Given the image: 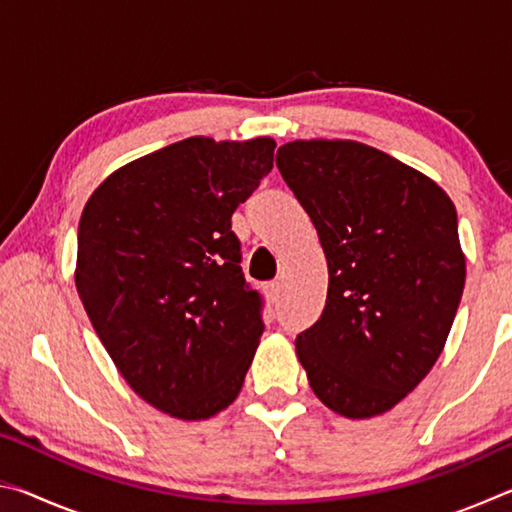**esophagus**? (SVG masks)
Listing matches in <instances>:
<instances>
[{"mask_svg":"<svg viewBox=\"0 0 512 512\" xmlns=\"http://www.w3.org/2000/svg\"><path fill=\"white\" fill-rule=\"evenodd\" d=\"M280 293H282V282L280 280H273V282L266 284V296L271 300L280 298Z\"/></svg>","mask_w":512,"mask_h":512,"instance_id":"esophagus-1","label":"esophagus"}]
</instances>
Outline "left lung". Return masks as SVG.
Listing matches in <instances>:
<instances>
[{
  "label": "left lung",
  "instance_id": "left-lung-1",
  "mask_svg": "<svg viewBox=\"0 0 512 512\" xmlns=\"http://www.w3.org/2000/svg\"><path fill=\"white\" fill-rule=\"evenodd\" d=\"M277 169L327 257V300L296 352L352 420L391 411L445 348L465 287L456 207L424 173L352 140H296Z\"/></svg>",
  "mask_w": 512,
  "mask_h": 512
}]
</instances>
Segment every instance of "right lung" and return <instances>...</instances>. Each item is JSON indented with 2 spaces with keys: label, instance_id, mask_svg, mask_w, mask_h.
<instances>
[{
  "label": "right lung",
  "instance_id": "add662e5",
  "mask_svg": "<svg viewBox=\"0 0 512 512\" xmlns=\"http://www.w3.org/2000/svg\"><path fill=\"white\" fill-rule=\"evenodd\" d=\"M273 151L271 137H187L117 169L83 207V307L128 386L173 418L223 411L253 363L264 302L230 219Z\"/></svg>",
  "mask_w": 512,
  "mask_h": 512
}]
</instances>
